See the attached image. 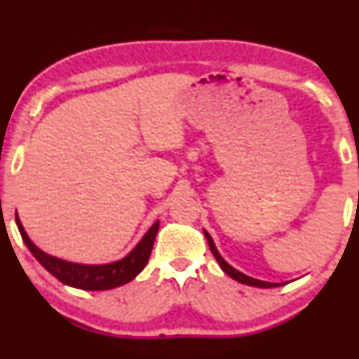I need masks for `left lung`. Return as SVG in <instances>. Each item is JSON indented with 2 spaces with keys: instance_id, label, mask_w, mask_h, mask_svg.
<instances>
[{
  "instance_id": "1",
  "label": "left lung",
  "mask_w": 359,
  "mask_h": 359,
  "mask_svg": "<svg viewBox=\"0 0 359 359\" xmlns=\"http://www.w3.org/2000/svg\"><path fill=\"white\" fill-rule=\"evenodd\" d=\"M203 233H204V236H205V239H208V244H209L210 252H212V255H214V257H215V259L218 261V264H220L222 271L224 272V274H228L231 278H234L236 282L248 285V287H258V288H276V287H282V285H285L283 282H282V283L264 282V280H258V278H253V277H250V276H245L244 272L238 271V269H236V267H233L229 263H226V261H224V258L222 257V255L218 253L217 247H215V244H214V239L210 238V234L208 233V231L203 229Z\"/></svg>"
}]
</instances>
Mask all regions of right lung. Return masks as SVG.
Listing matches in <instances>:
<instances>
[{
	"mask_svg": "<svg viewBox=\"0 0 359 359\" xmlns=\"http://www.w3.org/2000/svg\"><path fill=\"white\" fill-rule=\"evenodd\" d=\"M17 228L20 231V236L28 250L33 253V257L50 272L53 277H57L60 282L68 285L72 288L85 290V291H104L121 287V285L131 282L139 272H141L150 258L151 248L156 238L158 228H160V220H156L149 228L147 233L142 236V239L133 247L130 253H126L123 258L104 264H83V263H72L58 257H53L50 253L34 244L27 234L25 228L20 222L19 215L15 214Z\"/></svg>",
	"mask_w": 359,
	"mask_h": 359,
	"instance_id": "add662e5",
	"label": "right lung"
}]
</instances>
